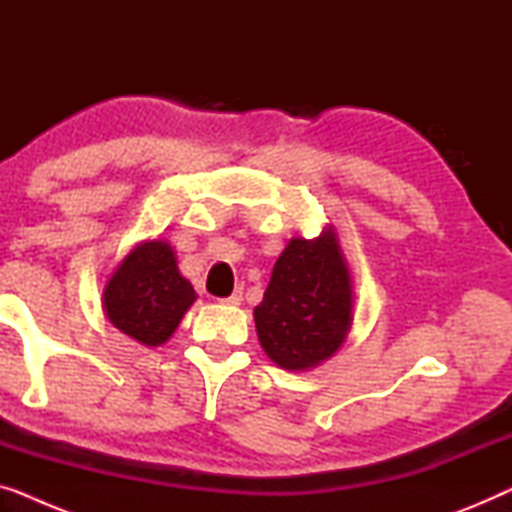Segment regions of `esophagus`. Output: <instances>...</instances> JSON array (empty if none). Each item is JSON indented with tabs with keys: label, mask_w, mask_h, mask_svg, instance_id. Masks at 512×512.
<instances>
[{
	"label": "esophagus",
	"mask_w": 512,
	"mask_h": 512,
	"mask_svg": "<svg viewBox=\"0 0 512 512\" xmlns=\"http://www.w3.org/2000/svg\"><path fill=\"white\" fill-rule=\"evenodd\" d=\"M240 300H242V289H235L228 298H221L219 303H223V305H240Z\"/></svg>",
	"instance_id": "1"
}]
</instances>
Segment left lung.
Masks as SVG:
<instances>
[{"label": "left lung", "instance_id": "left-lung-1", "mask_svg": "<svg viewBox=\"0 0 512 512\" xmlns=\"http://www.w3.org/2000/svg\"><path fill=\"white\" fill-rule=\"evenodd\" d=\"M254 319L265 354L286 370L335 354L352 324V284L335 233L286 244Z\"/></svg>", "mask_w": 512, "mask_h": 512}]
</instances>
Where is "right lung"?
<instances>
[{
	"mask_svg": "<svg viewBox=\"0 0 512 512\" xmlns=\"http://www.w3.org/2000/svg\"><path fill=\"white\" fill-rule=\"evenodd\" d=\"M195 291L179 275L167 242H144L118 265L104 289V312L118 331L146 347H158L179 326Z\"/></svg>",
	"mask_w": 512,
	"mask_h": 512,
	"instance_id": "right-lung-1",
	"label": "right lung"
}]
</instances>
